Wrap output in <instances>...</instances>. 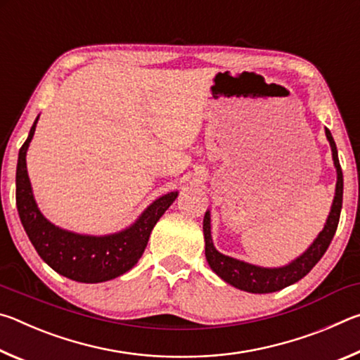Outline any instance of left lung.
Here are the masks:
<instances>
[{
	"mask_svg": "<svg viewBox=\"0 0 360 360\" xmlns=\"http://www.w3.org/2000/svg\"><path fill=\"white\" fill-rule=\"evenodd\" d=\"M327 141L330 144L333 167L337 169V186H335V197L328 212L324 229L319 231L314 241L304 251L289 264L283 266H259L248 264L238 259L230 257L219 252L214 248L211 236V212L210 210L205 212L203 219V235H205V255L208 260V265L216 275L229 283L233 288L240 290L251 292V294H270V292L281 290L288 285L300 281L303 276H307L311 268L318 264L322 255L326 254L328 245L333 238L335 231L338 227L341 205H343V173H341L337 144L333 141V136L328 129H326Z\"/></svg>",
	"mask_w": 360,
	"mask_h": 360,
	"instance_id": "left-lung-1",
	"label": "left lung"
}]
</instances>
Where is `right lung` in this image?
<instances>
[{
	"label": "right lung",
	"instance_id": "obj_1",
	"mask_svg": "<svg viewBox=\"0 0 360 360\" xmlns=\"http://www.w3.org/2000/svg\"><path fill=\"white\" fill-rule=\"evenodd\" d=\"M30 129L27 141L19 150L15 172V202L23 229L36 252L58 275L77 283H105L124 275L141 259L152 229L173 202L178 191L154 200L135 222L109 235H84L52 224L39 211L27 172V150L36 124Z\"/></svg>",
	"mask_w": 360,
	"mask_h": 360
}]
</instances>
